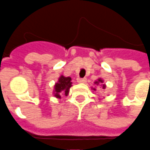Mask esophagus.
<instances>
[{"label": "esophagus", "mask_w": 150, "mask_h": 150, "mask_svg": "<svg viewBox=\"0 0 150 150\" xmlns=\"http://www.w3.org/2000/svg\"><path fill=\"white\" fill-rule=\"evenodd\" d=\"M87 81L86 78H77V82L81 83H83Z\"/></svg>", "instance_id": "obj_1"}]
</instances>
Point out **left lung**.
<instances>
[{"label":"left lung","mask_w":150,"mask_h":150,"mask_svg":"<svg viewBox=\"0 0 150 150\" xmlns=\"http://www.w3.org/2000/svg\"><path fill=\"white\" fill-rule=\"evenodd\" d=\"M99 82H100V83H103V81H102V80H100V79H99V80H98V81H96L95 83H98H98H99ZM102 88H103V89H105V84H103ZM94 90H95V89H94Z\"/></svg>","instance_id":"8db88e82"}]
</instances>
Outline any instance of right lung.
Segmentation results:
<instances>
[{"label":"right lung","instance_id":"1","mask_svg":"<svg viewBox=\"0 0 150 150\" xmlns=\"http://www.w3.org/2000/svg\"><path fill=\"white\" fill-rule=\"evenodd\" d=\"M71 86L72 82L70 77H65V76H61L59 79L58 83H56L55 85V97L57 98H60L62 94L67 96L69 93V89Z\"/></svg>","mask_w":150,"mask_h":150}]
</instances>
